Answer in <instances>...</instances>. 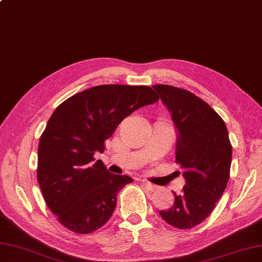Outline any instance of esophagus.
I'll list each match as a JSON object with an SVG mask.
<instances>
[{"mask_svg": "<svg viewBox=\"0 0 262 262\" xmlns=\"http://www.w3.org/2000/svg\"><path fill=\"white\" fill-rule=\"evenodd\" d=\"M142 184L150 192H154V191L157 190V188H159V186L151 184V183H149V182H147V181H142Z\"/></svg>", "mask_w": 262, "mask_h": 262, "instance_id": "1", "label": "esophagus"}]
</instances>
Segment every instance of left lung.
Returning <instances> with one entry per match:
<instances>
[{
  "mask_svg": "<svg viewBox=\"0 0 262 262\" xmlns=\"http://www.w3.org/2000/svg\"><path fill=\"white\" fill-rule=\"evenodd\" d=\"M178 128L175 162L185 185L174 193L172 208L160 212L163 220L178 229H191L208 217L228 185L232 146L227 126L209 103L185 89L155 84Z\"/></svg>",
  "mask_w": 262,
  "mask_h": 262,
  "instance_id": "1",
  "label": "left lung"
}]
</instances>
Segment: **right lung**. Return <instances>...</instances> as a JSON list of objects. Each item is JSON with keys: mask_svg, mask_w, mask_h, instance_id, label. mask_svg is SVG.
Returning a JSON list of instances; mask_svg holds the SVG:
<instances>
[{"mask_svg": "<svg viewBox=\"0 0 262 262\" xmlns=\"http://www.w3.org/2000/svg\"><path fill=\"white\" fill-rule=\"evenodd\" d=\"M147 86L101 84L56 108L42 133L36 178L49 209L72 232L98 230L113 215L117 194L133 179L109 173L95 153L105 150L120 121L159 100Z\"/></svg>", "mask_w": 262, "mask_h": 262, "instance_id": "add662e5", "label": "right lung"}]
</instances>
